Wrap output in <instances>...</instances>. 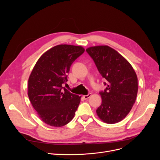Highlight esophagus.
Wrapping results in <instances>:
<instances>
[{
  "instance_id": "obj_1",
  "label": "esophagus",
  "mask_w": 160,
  "mask_h": 160,
  "mask_svg": "<svg viewBox=\"0 0 160 160\" xmlns=\"http://www.w3.org/2000/svg\"><path fill=\"white\" fill-rule=\"evenodd\" d=\"M91 96V93H89L87 95H83V98H84L85 99H89V98H90Z\"/></svg>"
}]
</instances>
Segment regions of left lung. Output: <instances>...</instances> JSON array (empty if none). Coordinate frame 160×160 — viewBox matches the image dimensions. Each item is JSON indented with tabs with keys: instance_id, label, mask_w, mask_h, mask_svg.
I'll use <instances>...</instances> for the list:
<instances>
[{
	"instance_id": "obj_1",
	"label": "left lung",
	"mask_w": 160,
	"mask_h": 160,
	"mask_svg": "<svg viewBox=\"0 0 160 160\" xmlns=\"http://www.w3.org/2000/svg\"><path fill=\"white\" fill-rule=\"evenodd\" d=\"M93 59L107 88L99 92L102 99L97 109L103 122L113 124L123 119L132 109L138 94L136 73L129 62L109 46H95L86 49Z\"/></svg>"
}]
</instances>
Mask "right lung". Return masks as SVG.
<instances>
[{
    "label": "right lung",
    "instance_id": "obj_1",
    "mask_svg": "<svg viewBox=\"0 0 160 160\" xmlns=\"http://www.w3.org/2000/svg\"><path fill=\"white\" fill-rule=\"evenodd\" d=\"M81 46L59 45L43 54L30 75L28 96L42 122L62 127L73 118L81 97L71 93L63 85L75 59L84 52Z\"/></svg>",
    "mask_w": 160,
    "mask_h": 160
}]
</instances>
